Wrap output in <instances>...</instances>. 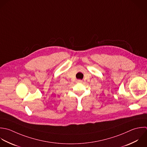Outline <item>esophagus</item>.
I'll use <instances>...</instances> for the list:
<instances>
[{"label":"esophagus","instance_id":"esophagus-1","mask_svg":"<svg viewBox=\"0 0 147 147\" xmlns=\"http://www.w3.org/2000/svg\"><path fill=\"white\" fill-rule=\"evenodd\" d=\"M77 82H78V83H82V81L81 80H77Z\"/></svg>","mask_w":147,"mask_h":147}]
</instances>
